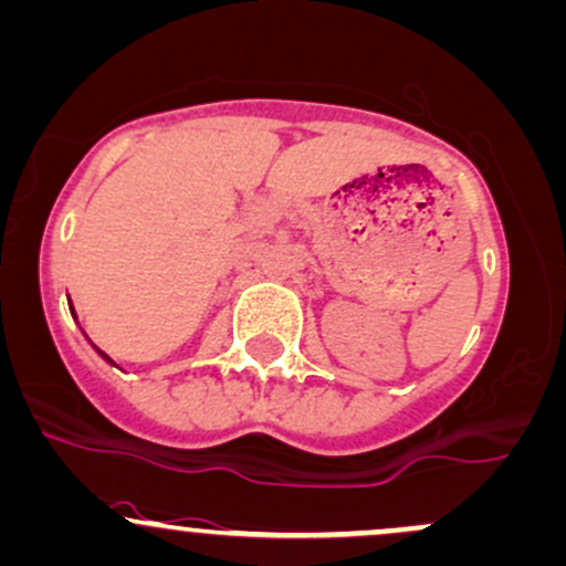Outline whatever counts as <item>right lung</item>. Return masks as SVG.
Listing matches in <instances>:
<instances>
[{"label": "right lung", "mask_w": 566, "mask_h": 566, "mask_svg": "<svg viewBox=\"0 0 566 566\" xmlns=\"http://www.w3.org/2000/svg\"><path fill=\"white\" fill-rule=\"evenodd\" d=\"M96 352H98V349H96ZM98 354H102V357H104V359H107V363H109V365H115V363H112V359L107 357V354H104V352H98Z\"/></svg>", "instance_id": "add662e5"}]
</instances>
